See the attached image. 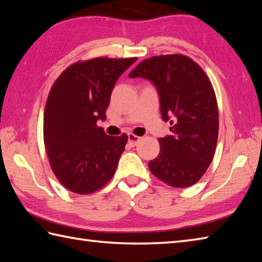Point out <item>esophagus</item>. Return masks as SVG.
Returning a JSON list of instances; mask_svg holds the SVG:
<instances>
[{
  "label": "esophagus",
  "mask_w": 262,
  "mask_h": 262,
  "mask_svg": "<svg viewBox=\"0 0 262 262\" xmlns=\"http://www.w3.org/2000/svg\"><path fill=\"white\" fill-rule=\"evenodd\" d=\"M140 141H141V137L140 136H136L134 134H132V133H129V134H128V143H129L132 146L137 145L138 142H140Z\"/></svg>",
  "instance_id": "esophagus-1"
}]
</instances>
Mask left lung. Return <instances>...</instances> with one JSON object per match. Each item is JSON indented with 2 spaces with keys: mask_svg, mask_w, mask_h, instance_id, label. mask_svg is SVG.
Here are the masks:
<instances>
[{
  "mask_svg": "<svg viewBox=\"0 0 262 262\" xmlns=\"http://www.w3.org/2000/svg\"><path fill=\"white\" fill-rule=\"evenodd\" d=\"M129 77H145L158 89L163 120L172 135L159 138L160 153L149 161L154 177L174 188L200 180L213 161L219 137V107L204 70L182 54L142 60Z\"/></svg>",
  "mask_w": 262,
  "mask_h": 262,
  "instance_id": "left-lung-1",
  "label": "left lung"
}]
</instances>
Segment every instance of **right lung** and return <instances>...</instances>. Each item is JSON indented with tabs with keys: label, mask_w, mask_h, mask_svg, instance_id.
<instances>
[{
	"label": "right lung",
	"mask_w": 262,
	"mask_h": 262,
	"mask_svg": "<svg viewBox=\"0 0 262 262\" xmlns=\"http://www.w3.org/2000/svg\"><path fill=\"white\" fill-rule=\"evenodd\" d=\"M136 59L79 60L51 88L43 113V143L54 174L72 192H96L115 174L128 136H109L97 121L105 119L117 79Z\"/></svg>",
	"instance_id": "obj_1"
}]
</instances>
